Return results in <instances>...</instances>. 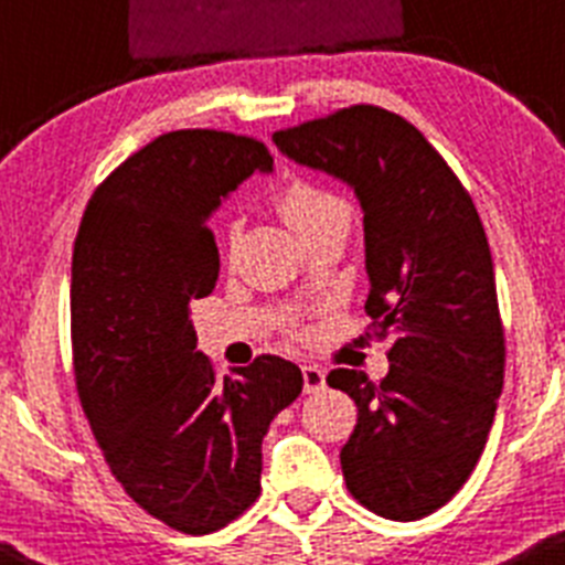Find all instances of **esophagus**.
Listing matches in <instances>:
<instances>
[{
    "instance_id": "34e87169",
    "label": "esophagus",
    "mask_w": 565,
    "mask_h": 565,
    "mask_svg": "<svg viewBox=\"0 0 565 565\" xmlns=\"http://www.w3.org/2000/svg\"><path fill=\"white\" fill-rule=\"evenodd\" d=\"M326 388V372L320 366H303V392L315 394Z\"/></svg>"
}]
</instances>
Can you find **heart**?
Segmentation results:
<instances>
[{
  "label": "heart",
  "instance_id": "b5f03b06",
  "mask_svg": "<svg viewBox=\"0 0 565 565\" xmlns=\"http://www.w3.org/2000/svg\"><path fill=\"white\" fill-rule=\"evenodd\" d=\"M281 212L284 217H287L289 226L298 234L309 232V228L320 226V223L326 221H348L350 217L348 204H344L339 195L306 182H295L284 190ZM234 232H237V228H234Z\"/></svg>",
  "mask_w": 565,
  "mask_h": 565
}]
</instances>
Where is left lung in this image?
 <instances>
[{
	"label": "left lung",
	"instance_id": "8db88e82",
	"mask_svg": "<svg viewBox=\"0 0 565 565\" xmlns=\"http://www.w3.org/2000/svg\"><path fill=\"white\" fill-rule=\"evenodd\" d=\"M284 157L348 184L364 212L366 315L388 372L333 370L359 422L339 452L350 494L414 522L472 475L502 392L505 337L478 210L416 126L372 104L273 135Z\"/></svg>",
	"mask_w": 565,
	"mask_h": 565
}]
</instances>
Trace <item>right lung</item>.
<instances>
[{
  "label": "right lung",
  "mask_w": 565,
  "mask_h": 565,
  "mask_svg": "<svg viewBox=\"0 0 565 565\" xmlns=\"http://www.w3.org/2000/svg\"><path fill=\"white\" fill-rule=\"evenodd\" d=\"M254 173H273L259 140L168 131L104 179L74 243L82 408L126 494L190 535L226 527L259 497L262 439L303 388L278 355L221 381L195 350L190 303L221 270L206 221Z\"/></svg>",
  "instance_id": "add662e5"
}]
</instances>
